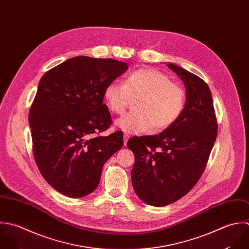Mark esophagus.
Returning <instances> with one entry per match:
<instances>
[{
  "label": "esophagus",
  "mask_w": 249,
  "mask_h": 249,
  "mask_svg": "<svg viewBox=\"0 0 249 249\" xmlns=\"http://www.w3.org/2000/svg\"><path fill=\"white\" fill-rule=\"evenodd\" d=\"M129 139V134L128 133H124V144L126 145L127 140Z\"/></svg>",
  "instance_id": "esophagus-1"
}]
</instances>
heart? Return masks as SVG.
I'll return each instance as SVG.
<instances>
[{
    "instance_id": "obj_1",
    "label": "heart",
    "mask_w": 249,
    "mask_h": 249,
    "mask_svg": "<svg viewBox=\"0 0 249 249\" xmlns=\"http://www.w3.org/2000/svg\"><path fill=\"white\" fill-rule=\"evenodd\" d=\"M104 99L110 112L121 115L135 100L134 112L116 122V126L128 133H143L153 127L161 131L174 124L181 115L185 92L178 84L156 69L131 72L124 84L111 82L105 87Z\"/></svg>"
}]
</instances>
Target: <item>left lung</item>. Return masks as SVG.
I'll use <instances>...</instances> for the list:
<instances>
[{"instance_id": "left-lung-1", "label": "left lung", "mask_w": 249, "mask_h": 249, "mask_svg": "<svg viewBox=\"0 0 249 249\" xmlns=\"http://www.w3.org/2000/svg\"><path fill=\"white\" fill-rule=\"evenodd\" d=\"M184 84L186 101L178 121L161 133L132 137L131 180L145 203L162 207L188 193L201 178L217 135L213 96L207 83L180 67L167 64Z\"/></svg>"}]
</instances>
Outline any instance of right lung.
Listing matches in <instances>:
<instances>
[{"label":"right lung","mask_w":249,"mask_h":249,"mask_svg":"<svg viewBox=\"0 0 249 249\" xmlns=\"http://www.w3.org/2000/svg\"><path fill=\"white\" fill-rule=\"evenodd\" d=\"M128 69L113 59L71 58L40 79L29 123L36 163L60 193L80 198L98 185L104 163L123 148V131L99 133L111 124L105 87Z\"/></svg>","instance_id":"1"}]
</instances>
